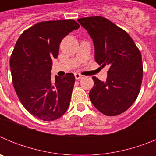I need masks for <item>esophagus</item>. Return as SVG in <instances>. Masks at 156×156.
I'll return each instance as SVG.
<instances>
[{
  "label": "esophagus",
  "mask_w": 156,
  "mask_h": 156,
  "mask_svg": "<svg viewBox=\"0 0 156 156\" xmlns=\"http://www.w3.org/2000/svg\"><path fill=\"white\" fill-rule=\"evenodd\" d=\"M74 76H75L76 80H80L83 78V76L80 73H76L74 74Z\"/></svg>",
  "instance_id": "1"
}]
</instances>
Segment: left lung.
Listing matches in <instances>:
<instances>
[{
    "mask_svg": "<svg viewBox=\"0 0 156 156\" xmlns=\"http://www.w3.org/2000/svg\"><path fill=\"white\" fill-rule=\"evenodd\" d=\"M94 45V58L109 66L106 81L93 76L89 93L92 104L104 115L114 116L127 110L140 92L143 77L141 55L125 30L101 16L79 19Z\"/></svg>",
    "mask_w": 156,
    "mask_h": 156,
    "instance_id": "obj_1",
    "label": "left lung"
}]
</instances>
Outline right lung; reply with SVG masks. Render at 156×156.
I'll return each mask as SVG.
<instances>
[{
	"instance_id": "obj_1",
	"label": "right lung",
	"mask_w": 156,
	"mask_h": 156,
	"mask_svg": "<svg viewBox=\"0 0 156 156\" xmlns=\"http://www.w3.org/2000/svg\"><path fill=\"white\" fill-rule=\"evenodd\" d=\"M79 27L73 19L41 22L16 42L10 58L14 88L26 109L41 120H55L68 109L75 76L69 73L52 80V58L62 40Z\"/></svg>"
}]
</instances>
